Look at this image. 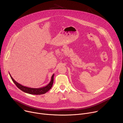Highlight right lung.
<instances>
[{
  "label": "right lung",
  "instance_id": "right-lung-1",
  "mask_svg": "<svg viewBox=\"0 0 123 123\" xmlns=\"http://www.w3.org/2000/svg\"><path fill=\"white\" fill-rule=\"evenodd\" d=\"M9 74L10 75V77L12 80L13 83L15 84V85L17 86V87H18V89H19L20 90L24 92L31 94L40 95V94H43L46 93L51 88L54 83V74L52 75L50 82L46 86L40 87V88H31V87H29L22 86L19 83H17L13 79V78L12 77L10 73H9Z\"/></svg>",
  "mask_w": 123,
  "mask_h": 123
}]
</instances>
